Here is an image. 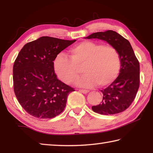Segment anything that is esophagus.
I'll list each match as a JSON object with an SVG mask.
<instances>
[{
    "label": "esophagus",
    "mask_w": 153,
    "mask_h": 153,
    "mask_svg": "<svg viewBox=\"0 0 153 153\" xmlns=\"http://www.w3.org/2000/svg\"><path fill=\"white\" fill-rule=\"evenodd\" d=\"M79 91L80 92L83 93V94H87V93L89 92V90H82V89H80V90H79Z\"/></svg>",
    "instance_id": "1"
}]
</instances>
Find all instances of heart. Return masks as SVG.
<instances>
[{"instance_id":"obj_1","label":"heart","mask_w":153,"mask_h":153,"mask_svg":"<svg viewBox=\"0 0 153 153\" xmlns=\"http://www.w3.org/2000/svg\"><path fill=\"white\" fill-rule=\"evenodd\" d=\"M83 67L86 74L77 82L80 86L90 88L97 84L106 86L117 79L121 70L120 54L115 46L84 41L72 47L69 56L58 55L54 62L59 78L66 84L74 83Z\"/></svg>"}]
</instances>
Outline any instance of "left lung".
I'll list each match as a JSON object with an SVG mask.
<instances>
[{
  "instance_id": "left-lung-1",
  "label": "left lung",
  "mask_w": 153,
  "mask_h": 153,
  "mask_svg": "<svg viewBox=\"0 0 153 153\" xmlns=\"http://www.w3.org/2000/svg\"><path fill=\"white\" fill-rule=\"evenodd\" d=\"M102 40L117 49L121 59V70L115 81L101 92L99 105L92 106L95 113L113 115L126 110L135 98L140 86V64L129 41L115 31L93 33L85 38Z\"/></svg>"
}]
</instances>
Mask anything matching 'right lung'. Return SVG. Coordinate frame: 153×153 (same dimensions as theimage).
<instances>
[{
  "label": "right lung",
  "mask_w": 153,
  "mask_h": 153,
  "mask_svg": "<svg viewBox=\"0 0 153 153\" xmlns=\"http://www.w3.org/2000/svg\"><path fill=\"white\" fill-rule=\"evenodd\" d=\"M76 40L42 36L28 42L13 65L15 94L24 109L33 117L51 119L63 112L74 88L57 79L54 61Z\"/></svg>",
  "instance_id": "1"
}]
</instances>
